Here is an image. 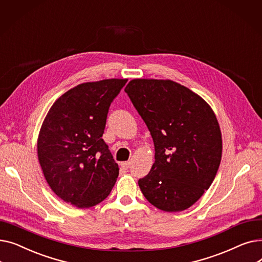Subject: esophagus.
Here are the masks:
<instances>
[{"mask_svg":"<svg viewBox=\"0 0 262 262\" xmlns=\"http://www.w3.org/2000/svg\"><path fill=\"white\" fill-rule=\"evenodd\" d=\"M129 166H130V161H124L121 163V167L125 170H127L129 168Z\"/></svg>","mask_w":262,"mask_h":262,"instance_id":"obj_1","label":"esophagus"}]
</instances>
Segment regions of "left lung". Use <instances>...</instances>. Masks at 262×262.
<instances>
[{
  "mask_svg": "<svg viewBox=\"0 0 262 262\" xmlns=\"http://www.w3.org/2000/svg\"><path fill=\"white\" fill-rule=\"evenodd\" d=\"M125 91L145 122L155 162L138 181L144 198L168 212L183 211L208 190L222 157V136L210 106L167 79H133Z\"/></svg>",
  "mask_w": 262,
  "mask_h": 262,
  "instance_id": "8db88e82",
  "label": "left lung"
}]
</instances>
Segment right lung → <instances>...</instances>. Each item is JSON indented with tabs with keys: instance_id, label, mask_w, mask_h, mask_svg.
Returning a JSON list of instances; mask_svg holds the SVG:
<instances>
[{
	"instance_id": "right-lung-1",
	"label": "right lung",
	"mask_w": 262,
	"mask_h": 262,
	"mask_svg": "<svg viewBox=\"0 0 262 262\" xmlns=\"http://www.w3.org/2000/svg\"><path fill=\"white\" fill-rule=\"evenodd\" d=\"M127 79L84 82L53 104L38 137V159L54 193L78 208L104 201L119 175L103 140L106 119Z\"/></svg>"
}]
</instances>
